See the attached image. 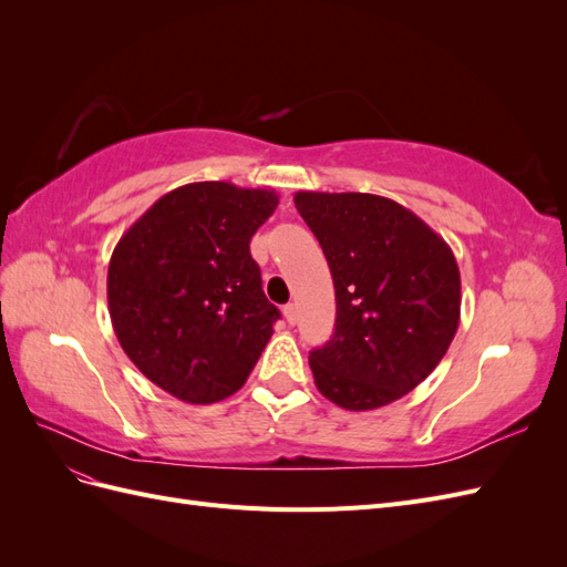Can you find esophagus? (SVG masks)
Listing matches in <instances>:
<instances>
[{"label": "esophagus", "instance_id": "34e87169", "mask_svg": "<svg viewBox=\"0 0 567 567\" xmlns=\"http://www.w3.org/2000/svg\"><path fill=\"white\" fill-rule=\"evenodd\" d=\"M284 317H286V321H288L290 326H296V323H298V305H296V302H288V305L284 307Z\"/></svg>", "mask_w": 567, "mask_h": 567}]
</instances>
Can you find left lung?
<instances>
[{"mask_svg":"<svg viewBox=\"0 0 567 567\" xmlns=\"http://www.w3.org/2000/svg\"><path fill=\"white\" fill-rule=\"evenodd\" d=\"M293 200L336 288L333 336L310 352L319 392L350 411L404 398L433 373L458 329L452 248L383 196L298 192Z\"/></svg>","mask_w":567,"mask_h":567,"instance_id":"8db88e82","label":"left lung"}]
</instances>
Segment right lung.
Listing matches in <instances>:
<instances>
[{
    "mask_svg": "<svg viewBox=\"0 0 567 567\" xmlns=\"http://www.w3.org/2000/svg\"><path fill=\"white\" fill-rule=\"evenodd\" d=\"M271 188L194 182L158 198L120 238L109 312L120 348L151 383L188 404L241 390L281 312L250 238L277 210Z\"/></svg>",
    "mask_w": 567,
    "mask_h": 567,
    "instance_id": "right-lung-1",
    "label": "right lung"
}]
</instances>
